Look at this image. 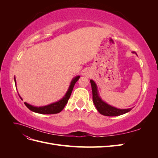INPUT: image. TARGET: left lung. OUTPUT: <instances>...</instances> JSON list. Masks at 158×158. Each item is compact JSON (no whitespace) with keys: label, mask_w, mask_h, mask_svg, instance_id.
<instances>
[{"label":"left lung","mask_w":158,"mask_h":158,"mask_svg":"<svg viewBox=\"0 0 158 158\" xmlns=\"http://www.w3.org/2000/svg\"><path fill=\"white\" fill-rule=\"evenodd\" d=\"M132 53H135L136 55V52L133 51ZM91 85H92V95H93V102L95 105V107L99 111L100 114H103L105 116H109V117H114V116H118L121 115V114H125L129 112L132 109V108L129 109H118L114 107L113 106H110L99 96V92L97 85L93 80H90Z\"/></svg>","instance_id":"1"}]
</instances>
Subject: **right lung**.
Here are the masks:
<instances>
[{
	"mask_svg": "<svg viewBox=\"0 0 158 158\" xmlns=\"http://www.w3.org/2000/svg\"><path fill=\"white\" fill-rule=\"evenodd\" d=\"M80 77V76H76V77H74V78H73V80H72L70 84L69 88L67 90V92H66L64 96L58 102H56L55 103L47 105V106H41V107L33 106H31V105H30L29 103H27L26 102H24V104L26 105V106L28 109L31 110V111L37 113L45 114H55V113H60L62 110L64 109V107L66 106V104L67 103L70 97L72 92H73V89L74 85H75L76 82L78 80ZM14 82H15V85H16L15 78H14ZM18 95H19V94H18ZM19 96H20V95H19Z\"/></svg>",
	"mask_w": 158,
	"mask_h": 158,
	"instance_id": "add662e5",
	"label": "right lung"
}]
</instances>
